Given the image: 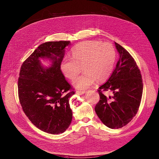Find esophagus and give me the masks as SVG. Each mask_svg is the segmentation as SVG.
<instances>
[{"instance_id": "1", "label": "esophagus", "mask_w": 159, "mask_h": 159, "mask_svg": "<svg viewBox=\"0 0 159 159\" xmlns=\"http://www.w3.org/2000/svg\"><path fill=\"white\" fill-rule=\"evenodd\" d=\"M76 93L79 95H84V93H85V91H77L76 92Z\"/></svg>"}]
</instances>
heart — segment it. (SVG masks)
<instances>
[{
    "instance_id": "obj_1",
    "label": "heart",
    "mask_w": 159,
    "mask_h": 159,
    "mask_svg": "<svg viewBox=\"0 0 159 159\" xmlns=\"http://www.w3.org/2000/svg\"><path fill=\"white\" fill-rule=\"evenodd\" d=\"M72 58H64L60 68L64 76L74 80L83 66L84 73L75 80L73 86L85 90L95 84L106 80L111 75L116 60V51L110 43L87 40L76 45L71 50Z\"/></svg>"
}]
</instances>
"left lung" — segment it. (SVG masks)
I'll list each match as a JSON object with an SVG mask.
<instances>
[{
	"label": "left lung",
	"instance_id": "left-lung-1",
	"mask_svg": "<svg viewBox=\"0 0 159 159\" xmlns=\"http://www.w3.org/2000/svg\"><path fill=\"white\" fill-rule=\"evenodd\" d=\"M119 58L107 82L99 87L100 100L96 113L101 121L111 129L125 126L136 116L141 101L143 85L139 69L127 50L114 42ZM111 91L112 96H104L101 90Z\"/></svg>",
	"mask_w": 159,
	"mask_h": 159
}]
</instances>
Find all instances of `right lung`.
I'll return each instance as SVG.
<instances>
[{
  "mask_svg": "<svg viewBox=\"0 0 159 159\" xmlns=\"http://www.w3.org/2000/svg\"><path fill=\"white\" fill-rule=\"evenodd\" d=\"M70 41L40 44L23 63L18 79V95L23 110L32 124L48 133H63L70 125L72 112L69 98L75 92L60 66ZM41 59L48 60L44 66Z\"/></svg>",
  "mask_w": 159,
  "mask_h": 159,
  "instance_id": "1",
  "label": "right lung"
}]
</instances>
